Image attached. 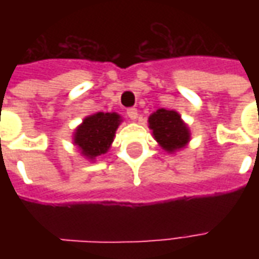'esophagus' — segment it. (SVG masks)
Wrapping results in <instances>:
<instances>
[{
	"mask_svg": "<svg viewBox=\"0 0 259 259\" xmlns=\"http://www.w3.org/2000/svg\"><path fill=\"white\" fill-rule=\"evenodd\" d=\"M126 113H127V116H129L132 120H136L137 116H139V112H137V109H136V108H129V109L126 111Z\"/></svg>",
	"mask_w": 259,
	"mask_h": 259,
	"instance_id": "obj_1",
	"label": "esophagus"
}]
</instances>
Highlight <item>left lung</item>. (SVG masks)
<instances>
[{
  "label": "left lung",
  "instance_id": "1",
  "mask_svg": "<svg viewBox=\"0 0 259 259\" xmlns=\"http://www.w3.org/2000/svg\"><path fill=\"white\" fill-rule=\"evenodd\" d=\"M148 127L159 147L169 154L183 150L190 143L189 126L175 109L159 108L148 118Z\"/></svg>",
  "mask_w": 259,
  "mask_h": 259
}]
</instances>
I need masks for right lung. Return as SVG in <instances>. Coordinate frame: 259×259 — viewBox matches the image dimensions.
Segmentation results:
<instances>
[{
	"mask_svg": "<svg viewBox=\"0 0 259 259\" xmlns=\"http://www.w3.org/2000/svg\"><path fill=\"white\" fill-rule=\"evenodd\" d=\"M120 123L122 116L116 112H97L89 115L74 129L72 140L73 146L77 147L81 157L94 162L97 157L108 152L111 148Z\"/></svg>",
	"mask_w": 259,
	"mask_h": 259,
	"instance_id": "obj_1",
	"label": "right lung"
}]
</instances>
